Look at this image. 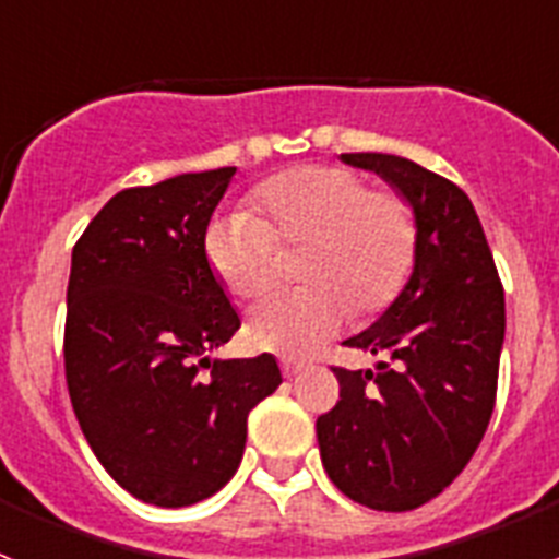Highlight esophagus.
Instances as JSON below:
<instances>
[{
    "instance_id": "obj_1",
    "label": "esophagus",
    "mask_w": 559,
    "mask_h": 559,
    "mask_svg": "<svg viewBox=\"0 0 559 559\" xmlns=\"http://www.w3.org/2000/svg\"><path fill=\"white\" fill-rule=\"evenodd\" d=\"M280 367H283L285 378H296V374H299V372H302V369H305V364H302V360L283 358V360H280Z\"/></svg>"
}]
</instances>
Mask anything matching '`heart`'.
<instances>
[{"label": "heart", "instance_id": "b5f03b06", "mask_svg": "<svg viewBox=\"0 0 559 559\" xmlns=\"http://www.w3.org/2000/svg\"><path fill=\"white\" fill-rule=\"evenodd\" d=\"M254 215L212 221L204 254L229 296L249 302L280 276V249H305L308 288L269 296L251 310L246 341L257 349L308 355L358 313L386 308L417 254V218L400 192L367 187L341 165L285 170L254 192Z\"/></svg>", "mask_w": 559, "mask_h": 559}]
</instances>
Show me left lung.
Segmentation results:
<instances>
[{"instance_id":"1","label":"left lung","mask_w":559,"mask_h":559,"mask_svg":"<svg viewBox=\"0 0 559 559\" xmlns=\"http://www.w3.org/2000/svg\"><path fill=\"white\" fill-rule=\"evenodd\" d=\"M412 204L417 254L403 294L344 344L389 355L333 369L338 403L316 419L330 481L369 510H417L464 471L496 408L503 285L471 199L392 153H341Z\"/></svg>"}]
</instances>
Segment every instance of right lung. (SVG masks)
Listing matches in <instances>:
<instances>
[{
    "label": "right lung",
    "mask_w": 559,
    "mask_h": 559,
    "mask_svg": "<svg viewBox=\"0 0 559 559\" xmlns=\"http://www.w3.org/2000/svg\"><path fill=\"white\" fill-rule=\"evenodd\" d=\"M235 167L117 192L72 249L67 389L108 476L153 507H190L235 476L246 419L283 372L269 353L212 360L240 316L204 254Z\"/></svg>",
    "instance_id": "add662e5"
}]
</instances>
